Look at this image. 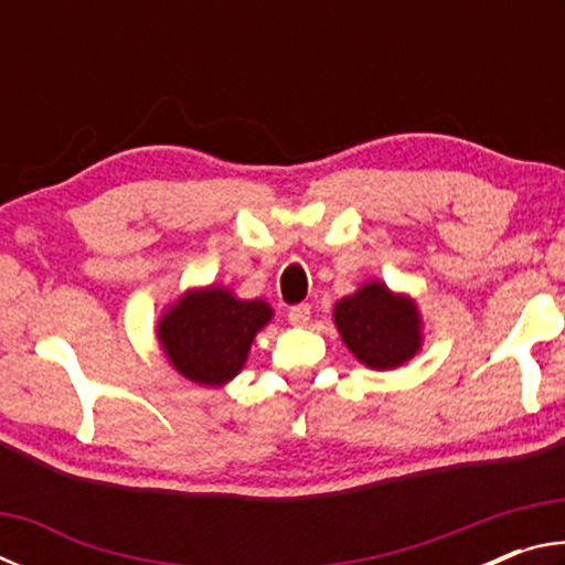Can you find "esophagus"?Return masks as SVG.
Returning <instances> with one entry per match:
<instances>
[{"label": "esophagus", "mask_w": 565, "mask_h": 565, "mask_svg": "<svg viewBox=\"0 0 565 565\" xmlns=\"http://www.w3.org/2000/svg\"><path fill=\"white\" fill-rule=\"evenodd\" d=\"M311 319V306L309 303H296L289 309V323L291 327H306Z\"/></svg>", "instance_id": "obj_1"}]
</instances>
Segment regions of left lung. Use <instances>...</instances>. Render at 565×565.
I'll return each mask as SVG.
<instances>
[{"label":"left lung","instance_id":"1","mask_svg":"<svg viewBox=\"0 0 565 565\" xmlns=\"http://www.w3.org/2000/svg\"><path fill=\"white\" fill-rule=\"evenodd\" d=\"M343 343L369 369H396L420 351V313L414 299L384 281H369L333 309Z\"/></svg>","mask_w":565,"mask_h":565}]
</instances>
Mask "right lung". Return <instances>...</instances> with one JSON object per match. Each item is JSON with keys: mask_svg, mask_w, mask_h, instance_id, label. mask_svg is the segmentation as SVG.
<instances>
[{"mask_svg": "<svg viewBox=\"0 0 565 565\" xmlns=\"http://www.w3.org/2000/svg\"><path fill=\"white\" fill-rule=\"evenodd\" d=\"M271 317V306L262 299L244 301L224 286H206L169 306L157 337L181 376L214 388L244 369L254 337Z\"/></svg>", "mask_w": 565, "mask_h": 565, "instance_id": "add662e5", "label": "right lung"}]
</instances>
